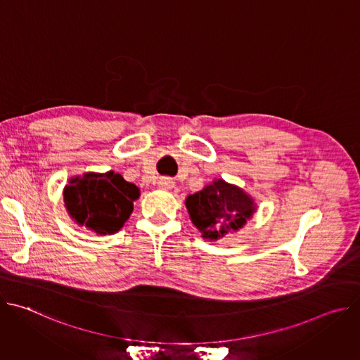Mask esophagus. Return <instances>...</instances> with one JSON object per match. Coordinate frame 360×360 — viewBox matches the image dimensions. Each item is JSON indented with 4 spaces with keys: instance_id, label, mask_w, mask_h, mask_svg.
<instances>
[{
    "instance_id": "1",
    "label": "esophagus",
    "mask_w": 360,
    "mask_h": 360,
    "mask_svg": "<svg viewBox=\"0 0 360 360\" xmlns=\"http://www.w3.org/2000/svg\"><path fill=\"white\" fill-rule=\"evenodd\" d=\"M174 185H175V182L171 178H160V181H158V188H161L164 191L172 189Z\"/></svg>"
}]
</instances>
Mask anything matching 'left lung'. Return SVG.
Returning <instances> with one entry per match:
<instances>
[{
    "label": "left lung",
    "instance_id": "left-lung-1",
    "mask_svg": "<svg viewBox=\"0 0 360 360\" xmlns=\"http://www.w3.org/2000/svg\"><path fill=\"white\" fill-rule=\"evenodd\" d=\"M185 207L192 224L207 240L238 232L256 212L255 199L248 192L221 178L188 195Z\"/></svg>",
    "mask_w": 360,
    "mask_h": 360
}]
</instances>
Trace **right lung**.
Masks as SVG:
<instances>
[{
	"mask_svg": "<svg viewBox=\"0 0 360 360\" xmlns=\"http://www.w3.org/2000/svg\"><path fill=\"white\" fill-rule=\"evenodd\" d=\"M63 195L74 224L105 236L117 233L124 226L141 191L136 185L127 182L121 174L108 171L72 176Z\"/></svg>",
	"mask_w": 360,
	"mask_h": 360,
	"instance_id": "add662e5",
	"label": "right lung"
}]
</instances>
